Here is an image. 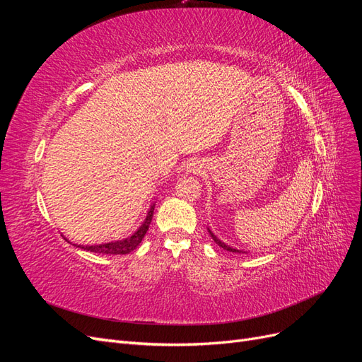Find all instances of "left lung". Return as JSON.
I'll return each mask as SVG.
<instances>
[{
  "label": "left lung",
  "mask_w": 362,
  "mask_h": 362,
  "mask_svg": "<svg viewBox=\"0 0 362 362\" xmlns=\"http://www.w3.org/2000/svg\"><path fill=\"white\" fill-rule=\"evenodd\" d=\"M208 233H210V235L213 237V240H214V242L218 245V246H221V247H223L225 250H229V252H237V254H246V252H243V250H238V249H234V247H231V246H228V245H225L223 242H221V240H218L211 231H210V228H208Z\"/></svg>",
  "instance_id": "8db88e82"
}]
</instances>
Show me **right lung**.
I'll use <instances>...</instances> for the list:
<instances>
[{
  "mask_svg": "<svg viewBox=\"0 0 362 362\" xmlns=\"http://www.w3.org/2000/svg\"><path fill=\"white\" fill-rule=\"evenodd\" d=\"M154 208L156 205L152 204L149 211H148V216L145 218V222L140 225V228L137 229V231L125 238V240H117V242H112V243H104V245H95V246H81V245H75L76 247H81L84 250H90V252H95V254H108V255H124V254H129V252H133L140 243L141 240H144L148 228L151 225V221H152V216H154Z\"/></svg>",
  "mask_w": 362,
  "mask_h": 362,
  "instance_id": "obj_1",
  "label": "right lung"
}]
</instances>
